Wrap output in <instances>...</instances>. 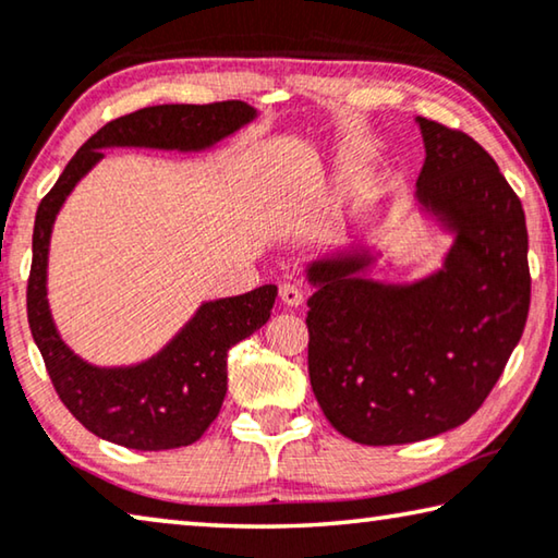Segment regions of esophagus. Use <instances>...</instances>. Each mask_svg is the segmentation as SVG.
<instances>
[{
	"label": "esophagus",
	"instance_id": "esophagus-1",
	"mask_svg": "<svg viewBox=\"0 0 558 558\" xmlns=\"http://www.w3.org/2000/svg\"><path fill=\"white\" fill-rule=\"evenodd\" d=\"M280 298H282V303L286 305H290V307H298V305H303V290H300L298 286H293V282H282L280 286Z\"/></svg>",
	"mask_w": 558,
	"mask_h": 558
}]
</instances>
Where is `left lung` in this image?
I'll use <instances>...</instances> for the list:
<instances>
[{
	"instance_id": "left-lung-1",
	"label": "left lung",
	"mask_w": 558,
	"mask_h": 558,
	"mask_svg": "<svg viewBox=\"0 0 558 558\" xmlns=\"http://www.w3.org/2000/svg\"><path fill=\"white\" fill-rule=\"evenodd\" d=\"M422 214L454 235L414 282L365 276L367 247L307 265V369L325 417L352 441L407 445L464 424L524 332L532 278L524 208L472 136L417 117Z\"/></svg>"
}]
</instances>
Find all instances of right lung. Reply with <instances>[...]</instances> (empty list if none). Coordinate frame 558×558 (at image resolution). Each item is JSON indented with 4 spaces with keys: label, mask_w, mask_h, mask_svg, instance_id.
Returning <instances> with one entry per match:
<instances>
[{
    "label": "right lung",
    "mask_w": 558,
    "mask_h": 558,
    "mask_svg": "<svg viewBox=\"0 0 558 558\" xmlns=\"http://www.w3.org/2000/svg\"><path fill=\"white\" fill-rule=\"evenodd\" d=\"M253 119L255 109L243 101L163 104L126 113L106 123L78 148L39 203L26 317L59 400L96 437L141 452L189 447L201 439L218 417L228 390V350L268 323L278 288L263 286L245 295L203 303L163 350L138 365H88L61 340L47 300L49 241L59 208L101 161V148L203 151Z\"/></svg>",
    "instance_id": "1"
}]
</instances>
